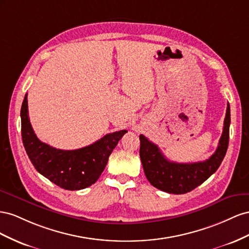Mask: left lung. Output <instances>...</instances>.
I'll return each mask as SVG.
<instances>
[{
	"instance_id": "1",
	"label": "left lung",
	"mask_w": 249,
	"mask_h": 249,
	"mask_svg": "<svg viewBox=\"0 0 249 249\" xmlns=\"http://www.w3.org/2000/svg\"><path fill=\"white\" fill-rule=\"evenodd\" d=\"M230 124L231 108L227 103L223 132L217 150L209 160L191 164H180L167 160L158 146L141 134L140 158L149 182L170 194H184L200 186L221 165L229 147Z\"/></svg>"
}]
</instances>
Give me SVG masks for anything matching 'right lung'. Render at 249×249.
Listing matches in <instances>:
<instances>
[{
    "label": "right lung",
    "instance_id": "right-lung-1",
    "mask_svg": "<svg viewBox=\"0 0 249 249\" xmlns=\"http://www.w3.org/2000/svg\"><path fill=\"white\" fill-rule=\"evenodd\" d=\"M22 139L34 168L50 181L65 190L88 188L100 177L110 153L127 130L108 133L94 144L76 150H61L40 142L34 133L28 115L25 95L20 108Z\"/></svg>",
    "mask_w": 249,
    "mask_h": 249
}]
</instances>
